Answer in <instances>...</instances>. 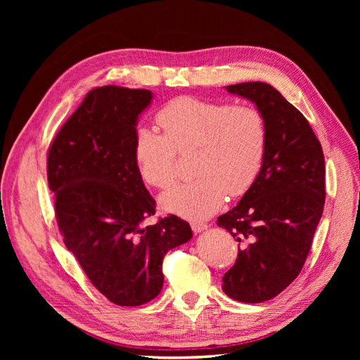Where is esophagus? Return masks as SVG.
Here are the masks:
<instances>
[{"mask_svg": "<svg viewBox=\"0 0 360 360\" xmlns=\"http://www.w3.org/2000/svg\"><path fill=\"white\" fill-rule=\"evenodd\" d=\"M191 226H192V231L195 234H198V233L207 230V224H204V222H192Z\"/></svg>", "mask_w": 360, "mask_h": 360, "instance_id": "1", "label": "esophagus"}]
</instances>
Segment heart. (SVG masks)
<instances>
[{"instance_id": "obj_1", "label": "heart", "mask_w": 360, "mask_h": 360, "mask_svg": "<svg viewBox=\"0 0 360 360\" xmlns=\"http://www.w3.org/2000/svg\"><path fill=\"white\" fill-rule=\"evenodd\" d=\"M158 123L165 135L144 126L135 135L136 167L150 186L168 189L176 180L177 151L198 150V179L163 193L165 212L202 219L219 209L226 193L240 197L255 183L267 146L266 118L258 108L181 96L162 108Z\"/></svg>"}]
</instances>
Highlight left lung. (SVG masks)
I'll list each match as a JSON object with an SVG mask.
<instances>
[{
    "label": "left lung",
    "mask_w": 360,
    "mask_h": 360,
    "mask_svg": "<svg viewBox=\"0 0 360 360\" xmlns=\"http://www.w3.org/2000/svg\"><path fill=\"white\" fill-rule=\"evenodd\" d=\"M263 112L267 146L255 183L238 204L217 217L238 242L236 264L222 278L228 297L243 303L274 299L297 278L321 219L324 155L308 120L274 86H225Z\"/></svg>",
    "instance_id": "obj_1"
}]
</instances>
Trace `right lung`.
<instances>
[{"mask_svg":"<svg viewBox=\"0 0 360 360\" xmlns=\"http://www.w3.org/2000/svg\"><path fill=\"white\" fill-rule=\"evenodd\" d=\"M151 101L148 90H91L48 155L64 245L91 284L120 307L153 300L163 285V257L192 238L189 224L174 214L146 225L156 201L139 176L134 147L138 118Z\"/></svg>","mask_w":360,"mask_h":360,"instance_id":"1","label":"right lung"}]
</instances>
